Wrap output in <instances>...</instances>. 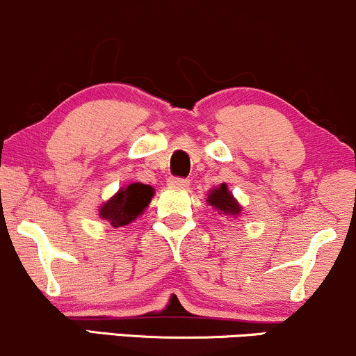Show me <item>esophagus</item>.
I'll use <instances>...</instances> for the list:
<instances>
[{
  "mask_svg": "<svg viewBox=\"0 0 356 356\" xmlns=\"http://www.w3.org/2000/svg\"><path fill=\"white\" fill-rule=\"evenodd\" d=\"M167 184H169L170 187H186L189 186V181L184 177H169L167 179Z\"/></svg>",
  "mask_w": 356,
  "mask_h": 356,
  "instance_id": "34e87169",
  "label": "esophagus"
}]
</instances>
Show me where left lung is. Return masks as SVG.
<instances>
[{
  "mask_svg": "<svg viewBox=\"0 0 356 356\" xmlns=\"http://www.w3.org/2000/svg\"><path fill=\"white\" fill-rule=\"evenodd\" d=\"M207 204L214 207L218 214L229 216V218H239L241 211H243L241 204L236 201L226 184H220L219 187H214L207 194Z\"/></svg>",
  "mask_w": 356,
  "mask_h": 356,
  "instance_id": "left-lung-1",
  "label": "left lung"
}]
</instances>
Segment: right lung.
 Returning a JSON list of instances; mask_svg holds the SVG:
<instances>
[{
    "mask_svg": "<svg viewBox=\"0 0 356 356\" xmlns=\"http://www.w3.org/2000/svg\"><path fill=\"white\" fill-rule=\"evenodd\" d=\"M154 189L147 184L134 182L122 187L115 195L104 202L99 209L100 219L108 220L110 226L122 227L136 220L149 202L152 201Z\"/></svg>",
    "mask_w": 356,
    "mask_h": 356,
    "instance_id": "obj_1",
    "label": "right lung"
}]
</instances>
